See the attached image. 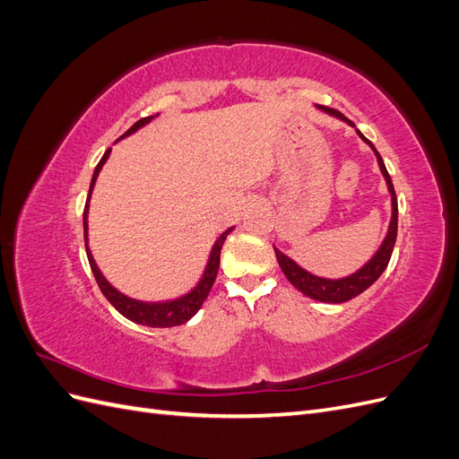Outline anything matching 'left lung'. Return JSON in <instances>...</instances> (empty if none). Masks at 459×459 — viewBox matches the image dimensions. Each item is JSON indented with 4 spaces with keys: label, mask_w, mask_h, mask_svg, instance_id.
Returning <instances> with one entry per match:
<instances>
[{
    "label": "left lung",
    "mask_w": 459,
    "mask_h": 459,
    "mask_svg": "<svg viewBox=\"0 0 459 459\" xmlns=\"http://www.w3.org/2000/svg\"><path fill=\"white\" fill-rule=\"evenodd\" d=\"M319 108L325 110L327 115L331 117H337L341 120H344L346 124H351V126H354V124L342 117L339 110L335 108H329V107H322L319 105ZM358 135L362 137V140L373 149L375 157H377V162H379V169H381V174L385 176V182H386V187H388V193H391V201H393V216H391V224H388V231L385 235V239L379 247V251L375 253L371 256L369 262H366L362 268H359L358 272L346 275V277H341V280H327V277H319V275H314L310 273L308 270L300 268L299 264L295 260H290L287 255H283L281 251H277V248L273 247L275 251V256H277V262H280V266L285 273L287 280L293 283L302 295H307L314 300H319V302H333V304H339V302H346L351 300L354 297H358L359 293H364V290L368 287H371L375 281L379 280V275L385 272V268L388 266V260H391V255H393V248H394V243H396V231H398V203H396V193H394V187H393V179L391 176H388L386 169H385V162L381 159V155L377 152V149L373 147V143L369 140H366L362 132H358Z\"/></svg>",
    "instance_id": "1"
}]
</instances>
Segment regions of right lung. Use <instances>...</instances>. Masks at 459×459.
Returning a JSON list of instances; mask_svg holds the SVG:
<instances>
[{
	"mask_svg": "<svg viewBox=\"0 0 459 459\" xmlns=\"http://www.w3.org/2000/svg\"><path fill=\"white\" fill-rule=\"evenodd\" d=\"M152 120V117H145L142 120H137L134 126L124 134L122 137H126L134 132L140 130L142 126H145V124H149ZM120 137V140H122ZM110 155V149L105 151V155L101 157L100 164L95 166L93 170V178H91V184H90V193H88V201H86V206H84V241H86V253H88V260H90V266H91V272L95 275V281L97 285H100L101 293L105 295V299L113 304V307L124 316L128 317L130 322L134 324H140V325H149V327H174V325H182L186 324L187 319H191L193 316H195L199 312V308L203 307V302L206 300L208 293H211V289L214 285V280L218 275V268H220V251H221V245H224L226 238L230 235V230H226L224 233L220 235V238L216 239L212 251H211V256H208V262H206V268H204V273L199 280V283L193 287L189 293H186L184 297L179 299H174V300H166V302H143V300H135V299H130L126 295H122L118 289H115L113 285H110L101 270L97 268V264L91 256V251L88 247V212H90V197H91V191H93V186H95V179L97 176H100L103 164L107 162Z\"/></svg>",
	"mask_w": 459,
	"mask_h": 459,
	"instance_id": "obj_1",
	"label": "right lung"
}]
</instances>
